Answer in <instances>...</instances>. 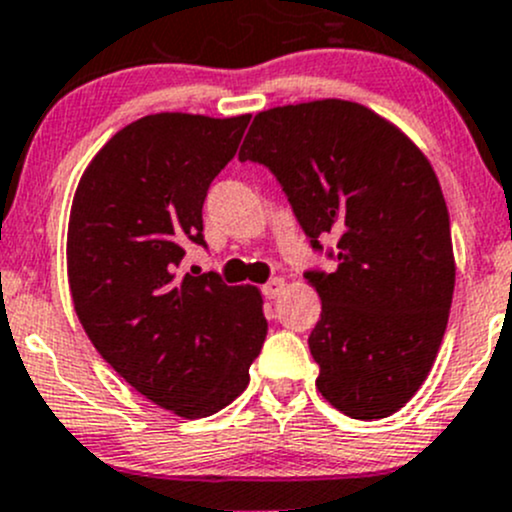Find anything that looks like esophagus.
<instances>
[{
    "instance_id": "esophagus-1",
    "label": "esophagus",
    "mask_w": 512,
    "mask_h": 512,
    "mask_svg": "<svg viewBox=\"0 0 512 512\" xmlns=\"http://www.w3.org/2000/svg\"><path fill=\"white\" fill-rule=\"evenodd\" d=\"M282 287H285V280H282V277H272V280L262 287V294H265L267 299H275V297H280Z\"/></svg>"
}]
</instances>
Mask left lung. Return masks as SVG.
<instances>
[{
	"label": "left lung",
	"instance_id": "8db88e82",
	"mask_svg": "<svg viewBox=\"0 0 512 512\" xmlns=\"http://www.w3.org/2000/svg\"><path fill=\"white\" fill-rule=\"evenodd\" d=\"M237 158L275 175L309 247L337 262L304 272L322 299L309 334L317 389L361 421L396 414L436 361L456 285L431 163L399 128L337 98L257 113ZM327 239L338 247L324 251Z\"/></svg>",
	"mask_w": 512,
	"mask_h": 512
}]
</instances>
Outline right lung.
<instances>
[{
  "instance_id": "obj_1",
  "label": "right lung",
  "mask_w": 512,
  "mask_h": 512,
  "mask_svg": "<svg viewBox=\"0 0 512 512\" xmlns=\"http://www.w3.org/2000/svg\"><path fill=\"white\" fill-rule=\"evenodd\" d=\"M247 123L138 118L91 160L71 208L66 255L81 327L133 389L185 418L237 399L267 337L255 287L183 272L185 247L208 250L203 203Z\"/></svg>"
}]
</instances>
